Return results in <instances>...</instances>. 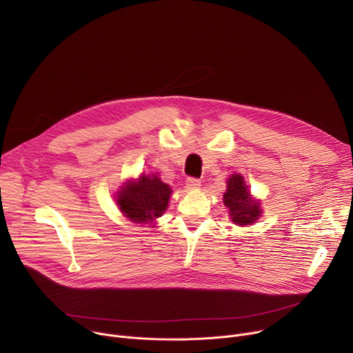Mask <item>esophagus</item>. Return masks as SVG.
<instances>
[{
    "label": "esophagus",
    "instance_id": "1",
    "mask_svg": "<svg viewBox=\"0 0 353 353\" xmlns=\"http://www.w3.org/2000/svg\"><path fill=\"white\" fill-rule=\"evenodd\" d=\"M185 184H187V187H189V189H199V187L201 185V181L199 179L189 177V179H187Z\"/></svg>",
    "mask_w": 353,
    "mask_h": 353
}]
</instances>
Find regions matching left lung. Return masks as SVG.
<instances>
[{
    "label": "left lung",
    "mask_w": 353,
    "mask_h": 353,
    "mask_svg": "<svg viewBox=\"0 0 353 353\" xmlns=\"http://www.w3.org/2000/svg\"><path fill=\"white\" fill-rule=\"evenodd\" d=\"M223 201L228 208L231 221L239 225H250L261 216L260 201L251 197L248 185L241 174L234 173L227 180V192Z\"/></svg>",
    "instance_id": "1"
}]
</instances>
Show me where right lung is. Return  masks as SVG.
<instances>
[{"instance_id":"obj_1","label":"right lung","mask_w":353,"mask_h":353,"mask_svg":"<svg viewBox=\"0 0 353 353\" xmlns=\"http://www.w3.org/2000/svg\"><path fill=\"white\" fill-rule=\"evenodd\" d=\"M170 194V185L163 183L156 173L140 174L139 179L126 181L117 192L116 204L130 221L148 224L166 211Z\"/></svg>"}]
</instances>
